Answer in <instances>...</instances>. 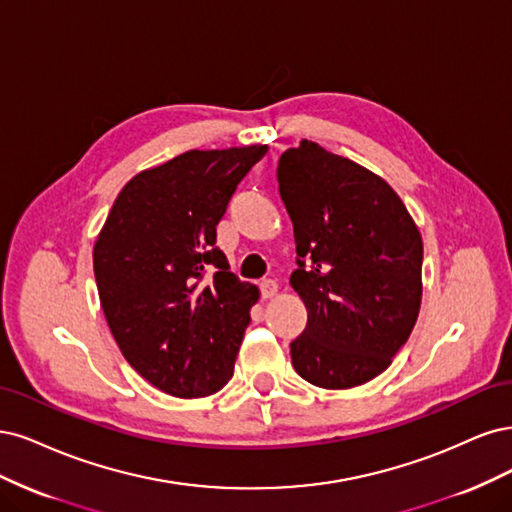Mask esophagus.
Wrapping results in <instances>:
<instances>
[{"mask_svg":"<svg viewBox=\"0 0 512 512\" xmlns=\"http://www.w3.org/2000/svg\"><path fill=\"white\" fill-rule=\"evenodd\" d=\"M259 291H261V298L263 300H270V298H274L276 291H278V283H276V280H272V278L261 280Z\"/></svg>","mask_w":512,"mask_h":512,"instance_id":"1","label":"esophagus"}]
</instances>
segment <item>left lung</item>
<instances>
[{"label": "left lung", "mask_w": 512, "mask_h": 512, "mask_svg": "<svg viewBox=\"0 0 512 512\" xmlns=\"http://www.w3.org/2000/svg\"><path fill=\"white\" fill-rule=\"evenodd\" d=\"M278 191L308 323L291 364L323 389L364 385L391 366L421 308L423 240L400 195L359 163L302 140L278 159Z\"/></svg>", "instance_id": "obj_1"}]
</instances>
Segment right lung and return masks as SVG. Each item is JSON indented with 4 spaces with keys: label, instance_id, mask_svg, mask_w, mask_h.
Segmentation results:
<instances>
[{
    "label": "right lung",
    "instance_id": "right-lung-1",
    "mask_svg": "<svg viewBox=\"0 0 512 512\" xmlns=\"http://www.w3.org/2000/svg\"><path fill=\"white\" fill-rule=\"evenodd\" d=\"M266 144L187 151L136 174L93 246L97 293L123 357L174 398L227 385L259 289L229 272L217 225Z\"/></svg>",
    "mask_w": 512,
    "mask_h": 512
}]
</instances>
